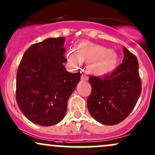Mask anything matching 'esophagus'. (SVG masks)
Here are the masks:
<instances>
[{"label": "esophagus", "mask_w": 155, "mask_h": 155, "mask_svg": "<svg viewBox=\"0 0 155 155\" xmlns=\"http://www.w3.org/2000/svg\"><path fill=\"white\" fill-rule=\"evenodd\" d=\"M81 80H82V81H87L88 77L86 75H84V74H82V76H81Z\"/></svg>", "instance_id": "34e87169"}]
</instances>
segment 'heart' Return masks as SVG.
<instances>
[{"instance_id": "1", "label": "heart", "mask_w": 155, "mask_h": 155, "mask_svg": "<svg viewBox=\"0 0 155 155\" xmlns=\"http://www.w3.org/2000/svg\"><path fill=\"white\" fill-rule=\"evenodd\" d=\"M66 58L73 65H79L81 62L89 63L88 71L96 76H104L113 72L119 60L115 51L89 41L78 44L76 51H68Z\"/></svg>"}]
</instances>
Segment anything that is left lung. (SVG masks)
Returning a JSON list of instances; mask_svg holds the SVG:
<instances>
[{"instance_id": "left-lung-1", "label": "left lung", "mask_w": 155, "mask_h": 155, "mask_svg": "<svg viewBox=\"0 0 155 155\" xmlns=\"http://www.w3.org/2000/svg\"><path fill=\"white\" fill-rule=\"evenodd\" d=\"M122 63L110 74L90 76L92 92L87 98L89 112L106 125L122 122L133 111L141 92V81L136 57L123 48Z\"/></svg>"}]
</instances>
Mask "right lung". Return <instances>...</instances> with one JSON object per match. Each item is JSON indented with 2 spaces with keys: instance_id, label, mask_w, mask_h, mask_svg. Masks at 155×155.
Here are the masks:
<instances>
[{
  "instance_id": "right-lung-1",
  "label": "right lung",
  "mask_w": 155,
  "mask_h": 155,
  "mask_svg": "<svg viewBox=\"0 0 155 155\" xmlns=\"http://www.w3.org/2000/svg\"><path fill=\"white\" fill-rule=\"evenodd\" d=\"M64 37L31 45L23 54L17 74L16 100L30 121L54 125L65 117L67 103L81 74L68 72L63 63Z\"/></svg>"
}]
</instances>
